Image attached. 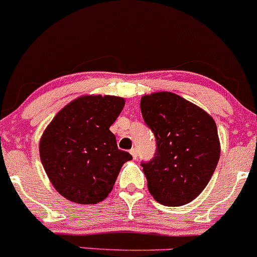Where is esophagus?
Here are the masks:
<instances>
[{"label": "esophagus", "instance_id": "1", "mask_svg": "<svg viewBox=\"0 0 257 257\" xmlns=\"http://www.w3.org/2000/svg\"><path fill=\"white\" fill-rule=\"evenodd\" d=\"M130 153H131L132 158H134V159L137 158V150H136V148H132V150L130 151Z\"/></svg>", "mask_w": 257, "mask_h": 257}]
</instances>
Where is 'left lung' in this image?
Here are the masks:
<instances>
[{"mask_svg":"<svg viewBox=\"0 0 257 257\" xmlns=\"http://www.w3.org/2000/svg\"><path fill=\"white\" fill-rule=\"evenodd\" d=\"M141 111L157 141L154 158L141 164L151 195L164 206L191 202L219 161L216 122L205 110L170 92L143 95Z\"/></svg>","mask_w":257,"mask_h":257,"instance_id":"1","label":"left lung"}]
</instances>
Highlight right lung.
<instances>
[{
    "mask_svg": "<svg viewBox=\"0 0 257 257\" xmlns=\"http://www.w3.org/2000/svg\"><path fill=\"white\" fill-rule=\"evenodd\" d=\"M125 105L114 95H84L57 112L41 136L43 167L60 195L81 205L98 203L111 192L128 152L118 150L110 131Z\"/></svg>",
    "mask_w": 257,
    "mask_h": 257,
    "instance_id": "right-lung-1",
    "label": "right lung"
}]
</instances>
